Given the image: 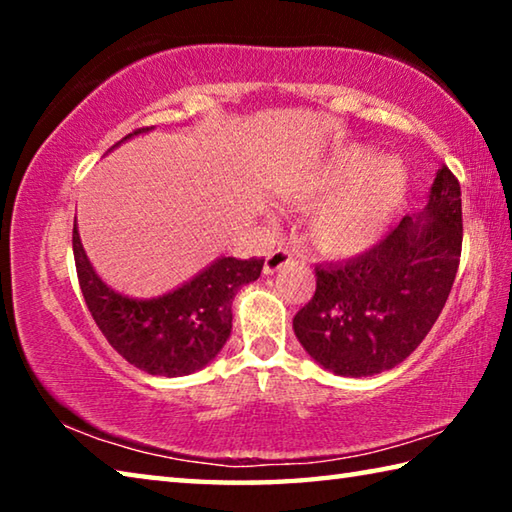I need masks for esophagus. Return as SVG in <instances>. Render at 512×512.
I'll list each match as a JSON object with an SVG mask.
<instances>
[{
    "label": "esophagus",
    "instance_id": "1",
    "mask_svg": "<svg viewBox=\"0 0 512 512\" xmlns=\"http://www.w3.org/2000/svg\"><path fill=\"white\" fill-rule=\"evenodd\" d=\"M293 262V250L289 248H275L273 253L266 255V262H264V273L271 275L275 271H280L282 266H287Z\"/></svg>",
    "mask_w": 512,
    "mask_h": 512
}]
</instances>
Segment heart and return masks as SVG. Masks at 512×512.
<instances>
[{
	"label": "heart",
	"instance_id": "b5f03b06",
	"mask_svg": "<svg viewBox=\"0 0 512 512\" xmlns=\"http://www.w3.org/2000/svg\"><path fill=\"white\" fill-rule=\"evenodd\" d=\"M406 176L391 158L348 149L327 158L298 185L300 203L328 196L311 214L309 235L327 255H354L375 244L402 203Z\"/></svg>",
	"mask_w": 512,
	"mask_h": 512
}]
</instances>
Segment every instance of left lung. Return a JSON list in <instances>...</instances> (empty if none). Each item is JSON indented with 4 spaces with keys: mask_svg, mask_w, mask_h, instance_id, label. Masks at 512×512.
<instances>
[{
    "mask_svg": "<svg viewBox=\"0 0 512 512\" xmlns=\"http://www.w3.org/2000/svg\"><path fill=\"white\" fill-rule=\"evenodd\" d=\"M461 248V185L443 164L420 219L404 216L348 262L316 266L314 296L293 318L302 348L343 377L395 368L443 311Z\"/></svg>",
    "mask_w": 512,
    "mask_h": 512,
    "instance_id": "8db88e82",
    "label": "left lung"
}]
</instances>
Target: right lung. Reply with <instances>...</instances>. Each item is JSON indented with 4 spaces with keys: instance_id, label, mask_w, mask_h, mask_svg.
<instances>
[{
    "instance_id": "add662e5",
    "label": "right lung",
    "mask_w": 512,
    "mask_h": 512,
    "mask_svg": "<svg viewBox=\"0 0 512 512\" xmlns=\"http://www.w3.org/2000/svg\"><path fill=\"white\" fill-rule=\"evenodd\" d=\"M144 131L149 128H137L124 140ZM72 246L81 293L101 334L128 363L160 377L192 375L219 354L232 329V300L264 268V259L257 257H221L167 296L133 300L94 273L76 225Z\"/></svg>"
}]
</instances>
